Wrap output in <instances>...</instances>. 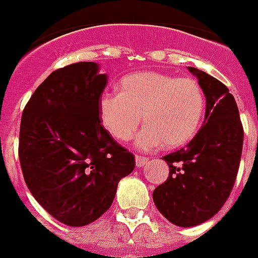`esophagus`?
Here are the masks:
<instances>
[{"instance_id":"obj_1","label":"esophagus","mask_w":258,"mask_h":258,"mask_svg":"<svg viewBox=\"0 0 258 258\" xmlns=\"http://www.w3.org/2000/svg\"><path fill=\"white\" fill-rule=\"evenodd\" d=\"M135 159H137V166L138 167H143V166L149 162V158L147 157H142V155H137L135 157Z\"/></svg>"}]
</instances>
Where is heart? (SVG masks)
<instances>
[{"label": "heart", "instance_id": "1", "mask_svg": "<svg viewBox=\"0 0 258 258\" xmlns=\"http://www.w3.org/2000/svg\"><path fill=\"white\" fill-rule=\"evenodd\" d=\"M119 87L120 92L104 95L99 103L101 121L116 141H131L142 119L138 146L145 150L180 147L200 128L206 99L196 79L149 71L125 76Z\"/></svg>", "mask_w": 258, "mask_h": 258}]
</instances>
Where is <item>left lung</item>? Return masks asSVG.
<instances>
[{"label": "left lung", "mask_w": 258, "mask_h": 258, "mask_svg": "<svg viewBox=\"0 0 258 258\" xmlns=\"http://www.w3.org/2000/svg\"><path fill=\"white\" fill-rule=\"evenodd\" d=\"M206 96L205 123L184 149L163 157L169 178L153 192L157 209L174 225L188 228L212 218L232 192L240 167L244 128L228 87L188 67Z\"/></svg>", "instance_id": "obj_1"}]
</instances>
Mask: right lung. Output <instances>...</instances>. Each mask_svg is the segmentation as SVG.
Returning a JSON list of instances; mask_svg holds the SVG:
<instances>
[{"instance_id":"obj_1","label":"right lung","mask_w":258,"mask_h":258,"mask_svg":"<svg viewBox=\"0 0 258 258\" xmlns=\"http://www.w3.org/2000/svg\"><path fill=\"white\" fill-rule=\"evenodd\" d=\"M107 76L92 61L53 71L22 111L18 158L38 204L62 224L86 226L103 216L135 158L101 125Z\"/></svg>"}]
</instances>
